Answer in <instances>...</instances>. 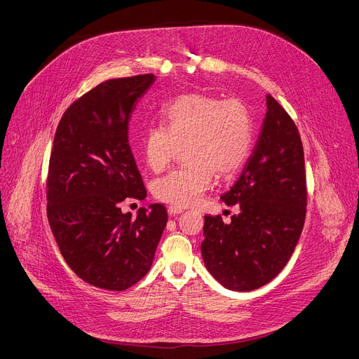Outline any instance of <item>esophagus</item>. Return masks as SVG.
<instances>
[{"mask_svg": "<svg viewBox=\"0 0 359 359\" xmlns=\"http://www.w3.org/2000/svg\"><path fill=\"white\" fill-rule=\"evenodd\" d=\"M168 212H169L170 216H175V215L183 213V209H182V208H177V206H169V208H168Z\"/></svg>", "mask_w": 359, "mask_h": 359, "instance_id": "obj_1", "label": "esophagus"}]
</instances>
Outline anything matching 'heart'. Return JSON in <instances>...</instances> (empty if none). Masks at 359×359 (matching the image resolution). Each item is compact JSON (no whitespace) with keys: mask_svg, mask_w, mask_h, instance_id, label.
Returning <instances> with one entry per match:
<instances>
[{"mask_svg":"<svg viewBox=\"0 0 359 359\" xmlns=\"http://www.w3.org/2000/svg\"><path fill=\"white\" fill-rule=\"evenodd\" d=\"M160 126L146 128L142 154L147 168L163 172L183 149L186 165L153 183L154 198L177 208L196 203L220 179L235 176L253 146V118L245 103L189 93L158 111Z\"/></svg>","mask_w":359,"mask_h":359,"instance_id":"1","label":"heart"}]
</instances>
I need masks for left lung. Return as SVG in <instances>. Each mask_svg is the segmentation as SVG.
<instances>
[{
    "instance_id": "obj_1",
    "label": "left lung",
    "mask_w": 359,
    "mask_h": 359,
    "mask_svg": "<svg viewBox=\"0 0 359 359\" xmlns=\"http://www.w3.org/2000/svg\"><path fill=\"white\" fill-rule=\"evenodd\" d=\"M220 199L239 206L231 223L205 216L206 269L224 287L249 292L276 278L302 233L306 215L304 147L298 128L271 94L252 156Z\"/></svg>"
}]
</instances>
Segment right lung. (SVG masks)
<instances>
[{"label":"right lung","instance_id":"right-lung-1","mask_svg":"<svg viewBox=\"0 0 359 359\" xmlns=\"http://www.w3.org/2000/svg\"><path fill=\"white\" fill-rule=\"evenodd\" d=\"M156 77L107 80L74 102L54 136L47 179V216L58 249L84 282L124 290L150 269L168 223L166 208L123 213L146 187L128 146V121Z\"/></svg>","mask_w":359,"mask_h":359}]
</instances>
